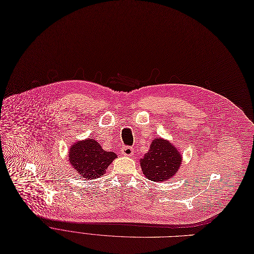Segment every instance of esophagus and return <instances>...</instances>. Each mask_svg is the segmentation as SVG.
<instances>
[{
    "label": "esophagus",
    "instance_id": "obj_1",
    "mask_svg": "<svg viewBox=\"0 0 254 254\" xmlns=\"http://www.w3.org/2000/svg\"><path fill=\"white\" fill-rule=\"evenodd\" d=\"M122 153L126 156H132L134 155V149H132L130 146H125L122 150Z\"/></svg>",
    "mask_w": 254,
    "mask_h": 254
}]
</instances>
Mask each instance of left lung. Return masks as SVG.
<instances>
[{"mask_svg":"<svg viewBox=\"0 0 254 254\" xmlns=\"http://www.w3.org/2000/svg\"><path fill=\"white\" fill-rule=\"evenodd\" d=\"M181 164L182 156L178 149L162 138L152 141L148 152L140 161L146 178L158 183L174 177Z\"/></svg>","mask_w":254,"mask_h":254,"instance_id":"left-lung-1","label":"left lung"}]
</instances>
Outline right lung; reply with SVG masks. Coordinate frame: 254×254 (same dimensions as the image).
Here are the masks:
<instances>
[{
    "label": "right lung",
    "mask_w": 254,
    "mask_h": 254,
    "mask_svg": "<svg viewBox=\"0 0 254 254\" xmlns=\"http://www.w3.org/2000/svg\"><path fill=\"white\" fill-rule=\"evenodd\" d=\"M117 155L108 152L93 139H85L74 143L69 151V161L78 175L85 179L102 177Z\"/></svg>",
    "instance_id": "1"
}]
</instances>
